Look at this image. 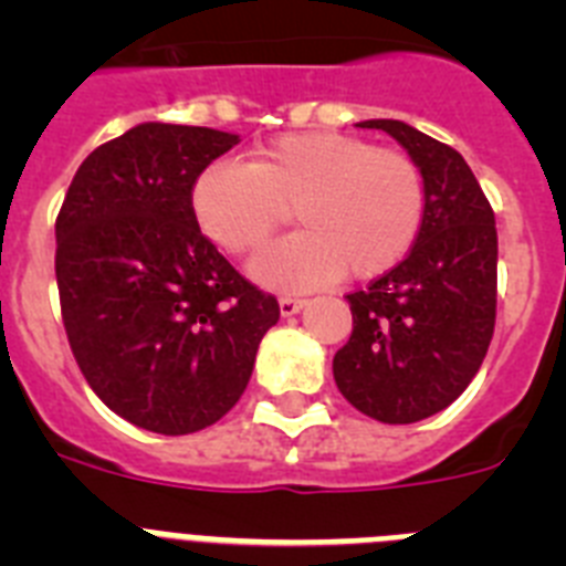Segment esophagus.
<instances>
[{
    "label": "esophagus",
    "instance_id": "esophagus-1",
    "mask_svg": "<svg viewBox=\"0 0 566 566\" xmlns=\"http://www.w3.org/2000/svg\"><path fill=\"white\" fill-rule=\"evenodd\" d=\"M303 306H306V300L280 297V314H283V317H292V314H297Z\"/></svg>",
    "mask_w": 566,
    "mask_h": 566
}]
</instances>
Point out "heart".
Listing matches in <instances>:
<instances>
[{
	"label": "heart",
	"instance_id": "b5f03b06",
	"mask_svg": "<svg viewBox=\"0 0 566 566\" xmlns=\"http://www.w3.org/2000/svg\"><path fill=\"white\" fill-rule=\"evenodd\" d=\"M300 232L254 260L272 289H314L391 272L417 243L424 178L411 155L337 129L286 133L252 161H214L192 184L195 221L229 254L258 252L289 218Z\"/></svg>",
	"mask_w": 566,
	"mask_h": 566
}]
</instances>
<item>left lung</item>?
I'll use <instances>...</instances> for the list:
<instances>
[{
	"label": "left lung",
	"instance_id": "8db88e82",
	"mask_svg": "<svg viewBox=\"0 0 566 566\" xmlns=\"http://www.w3.org/2000/svg\"><path fill=\"white\" fill-rule=\"evenodd\" d=\"M394 135L424 178V221L402 263L345 294L354 332L334 382L365 417L411 424L444 411L476 377L496 326V218L462 155L402 122Z\"/></svg>",
	"mask_w": 566,
	"mask_h": 566
}]
</instances>
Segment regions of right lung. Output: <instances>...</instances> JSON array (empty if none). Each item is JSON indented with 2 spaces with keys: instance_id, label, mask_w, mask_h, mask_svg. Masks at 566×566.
Returning <instances> with one entry per match:
<instances>
[{
  "instance_id": "right-lung-1",
  "label": "right lung",
  "mask_w": 566,
  "mask_h": 566,
  "mask_svg": "<svg viewBox=\"0 0 566 566\" xmlns=\"http://www.w3.org/2000/svg\"><path fill=\"white\" fill-rule=\"evenodd\" d=\"M238 144L149 122L84 158L56 218L64 332L96 397L164 437L203 431L247 391L280 319L192 212L195 178Z\"/></svg>"
}]
</instances>
